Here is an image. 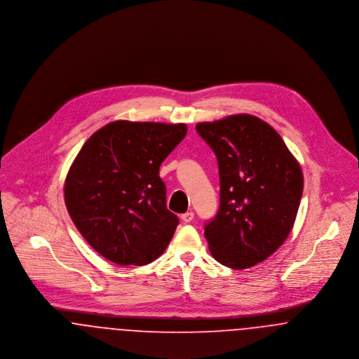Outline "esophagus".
Segmentation results:
<instances>
[{"label": "esophagus", "mask_w": 359, "mask_h": 359, "mask_svg": "<svg viewBox=\"0 0 359 359\" xmlns=\"http://www.w3.org/2000/svg\"><path fill=\"white\" fill-rule=\"evenodd\" d=\"M192 219H194V212L192 211H188V212L182 215V221L184 223H189Z\"/></svg>", "instance_id": "esophagus-1"}]
</instances>
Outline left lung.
<instances>
[{
	"label": "left lung",
	"mask_w": 359,
	"mask_h": 359,
	"mask_svg": "<svg viewBox=\"0 0 359 359\" xmlns=\"http://www.w3.org/2000/svg\"><path fill=\"white\" fill-rule=\"evenodd\" d=\"M218 158L221 207L205 224L212 257L248 269L272 256L296 221L304 177L273 128L252 114L196 123Z\"/></svg>",
	"instance_id": "8db88e82"
}]
</instances>
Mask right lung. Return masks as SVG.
Returning a JSON list of instances; mask_svg holds the SVG:
<instances>
[{"instance_id":"1","label":"right lung","mask_w":359,"mask_h":359,"mask_svg":"<svg viewBox=\"0 0 359 359\" xmlns=\"http://www.w3.org/2000/svg\"><path fill=\"white\" fill-rule=\"evenodd\" d=\"M186 135V123L118 120L86 141L67 172L65 203L97 253L135 266L164 253L179 219L158 170Z\"/></svg>"}]
</instances>
